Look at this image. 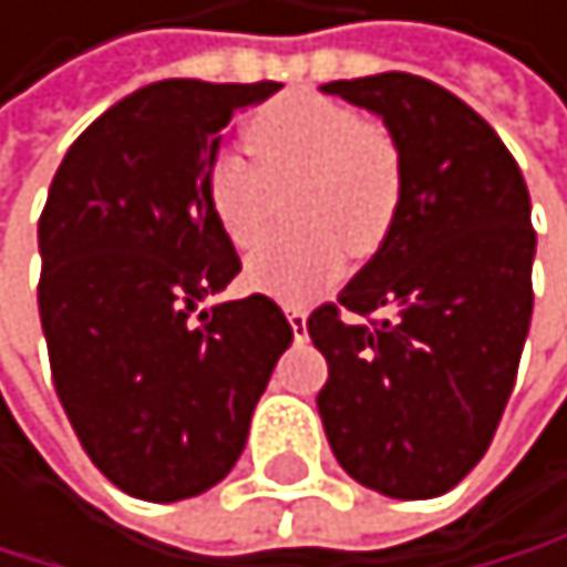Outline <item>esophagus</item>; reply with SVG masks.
Listing matches in <instances>:
<instances>
[{
  "mask_svg": "<svg viewBox=\"0 0 567 567\" xmlns=\"http://www.w3.org/2000/svg\"><path fill=\"white\" fill-rule=\"evenodd\" d=\"M286 318H289V326L296 332V340H303V336H307V311H303V307L286 303Z\"/></svg>",
  "mask_w": 567,
  "mask_h": 567,
  "instance_id": "obj_1",
  "label": "esophagus"
}]
</instances>
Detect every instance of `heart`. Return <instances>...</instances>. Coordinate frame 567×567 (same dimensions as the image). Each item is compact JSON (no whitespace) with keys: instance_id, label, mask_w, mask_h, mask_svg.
Listing matches in <instances>:
<instances>
[{"instance_id":"heart-1","label":"heart","mask_w":567,"mask_h":567,"mask_svg":"<svg viewBox=\"0 0 567 567\" xmlns=\"http://www.w3.org/2000/svg\"><path fill=\"white\" fill-rule=\"evenodd\" d=\"M256 162L216 151L202 176L206 202L235 249L259 246L270 230L274 187L303 179L297 219L308 231L252 252L249 286L286 303L315 300L343 278L351 249L383 246L401 202V155L391 130L326 93H281L249 118Z\"/></svg>"}]
</instances>
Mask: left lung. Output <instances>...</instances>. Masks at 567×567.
<instances>
[{
    "label": "left lung",
    "instance_id": "obj_1",
    "mask_svg": "<svg viewBox=\"0 0 567 567\" xmlns=\"http://www.w3.org/2000/svg\"><path fill=\"white\" fill-rule=\"evenodd\" d=\"M386 122L401 202L377 256L307 318L347 474L394 499L460 485L492 445L532 321V202L496 130L431 79L321 85Z\"/></svg>",
    "mask_w": 567,
    "mask_h": 567
}]
</instances>
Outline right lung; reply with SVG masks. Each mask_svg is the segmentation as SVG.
<instances>
[{"label":"right lung","instance_id":"obj_1","mask_svg":"<svg viewBox=\"0 0 567 567\" xmlns=\"http://www.w3.org/2000/svg\"><path fill=\"white\" fill-rule=\"evenodd\" d=\"M278 82L166 79L68 147L39 216V318L56 398L111 485L176 503L224 482L292 326L241 271L202 190L220 130Z\"/></svg>","mask_w":567,"mask_h":567}]
</instances>
